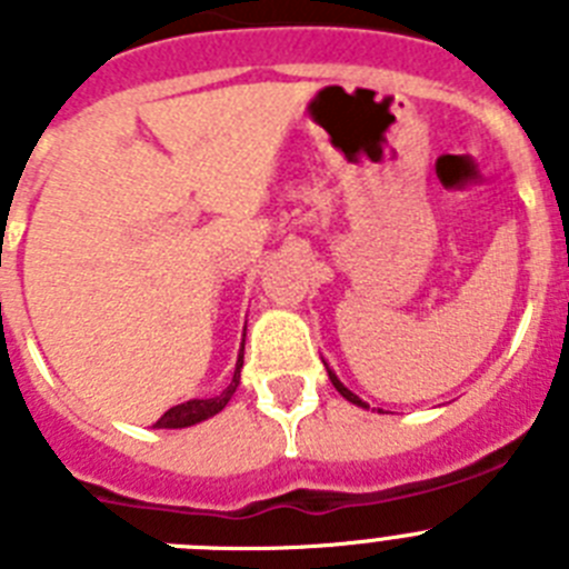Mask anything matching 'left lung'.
Listing matches in <instances>:
<instances>
[{
    "instance_id": "left-lung-1",
    "label": "left lung",
    "mask_w": 569,
    "mask_h": 569,
    "mask_svg": "<svg viewBox=\"0 0 569 569\" xmlns=\"http://www.w3.org/2000/svg\"><path fill=\"white\" fill-rule=\"evenodd\" d=\"M328 376H330V381H333V387H336V390H339V393L345 396V399L350 401V405H356V407H370V405H367V401H361L359 396L353 393V390H347V387L341 385V381H339V376H336L333 370H330V367H328ZM379 413H381V410H379Z\"/></svg>"
}]
</instances>
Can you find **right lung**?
<instances>
[{
	"label": "right lung",
	"mask_w": 569,
	"mask_h": 569,
	"mask_svg": "<svg viewBox=\"0 0 569 569\" xmlns=\"http://www.w3.org/2000/svg\"><path fill=\"white\" fill-rule=\"evenodd\" d=\"M244 328H248V325H244ZM241 365H244V341H241L239 347V359H236L233 376H230V381L219 390V393L204 396V399H190V401H182V405L170 407L168 413L156 421L153 427H159V430H182V427H193L199 425V421L210 419V416L222 413L224 405L233 399L236 387H239L241 381Z\"/></svg>",
	"instance_id": "add662e5"
}]
</instances>
